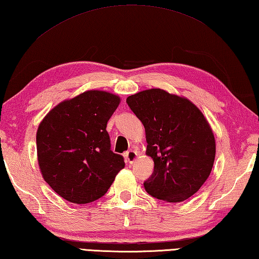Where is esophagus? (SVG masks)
<instances>
[{
    "instance_id": "1",
    "label": "esophagus",
    "mask_w": 259,
    "mask_h": 259,
    "mask_svg": "<svg viewBox=\"0 0 259 259\" xmlns=\"http://www.w3.org/2000/svg\"><path fill=\"white\" fill-rule=\"evenodd\" d=\"M137 156H138V154L136 153L135 150H128V152L124 154L125 161L130 163V164H133L136 161V159H137Z\"/></svg>"
}]
</instances>
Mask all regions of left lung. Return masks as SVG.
<instances>
[{"mask_svg":"<svg viewBox=\"0 0 259 259\" xmlns=\"http://www.w3.org/2000/svg\"><path fill=\"white\" fill-rule=\"evenodd\" d=\"M146 133V154L154 172L144 182L155 198L180 203L204 185L213 168L216 145L213 130L201 111L188 98L159 88L126 98Z\"/></svg>","mask_w":259,"mask_h":259,"instance_id":"obj_1","label":"left lung"}]
</instances>
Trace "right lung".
I'll return each mask as SVG.
<instances>
[{
    "mask_svg": "<svg viewBox=\"0 0 259 259\" xmlns=\"http://www.w3.org/2000/svg\"><path fill=\"white\" fill-rule=\"evenodd\" d=\"M120 97L87 91L53 107L36 134L37 159L44 180L73 204H87L109 190L124 167L123 157L111 150L107 121Z\"/></svg>",
    "mask_w": 259,
    "mask_h": 259,
    "instance_id": "1",
    "label": "right lung"
}]
</instances>
